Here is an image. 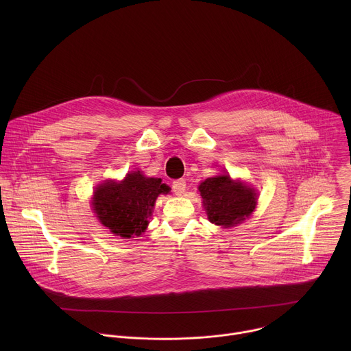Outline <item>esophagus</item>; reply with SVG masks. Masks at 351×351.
I'll return each mask as SVG.
<instances>
[{
	"label": "esophagus",
	"mask_w": 351,
	"mask_h": 351,
	"mask_svg": "<svg viewBox=\"0 0 351 351\" xmlns=\"http://www.w3.org/2000/svg\"><path fill=\"white\" fill-rule=\"evenodd\" d=\"M172 189L176 195H182L186 190V180L184 179H176L172 182Z\"/></svg>",
	"instance_id": "34e87169"
}]
</instances>
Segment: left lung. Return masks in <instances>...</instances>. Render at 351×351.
Here are the masks:
<instances>
[{
    "mask_svg": "<svg viewBox=\"0 0 351 351\" xmlns=\"http://www.w3.org/2000/svg\"><path fill=\"white\" fill-rule=\"evenodd\" d=\"M210 222L229 228L252 215L257 204L254 189L233 182L229 175L206 179L198 186Z\"/></svg>",
    "mask_w": 351,
    "mask_h": 351,
    "instance_id": "obj_1",
    "label": "left lung"
}]
</instances>
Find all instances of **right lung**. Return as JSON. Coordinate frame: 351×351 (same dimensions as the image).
Listing matches in <instances>:
<instances>
[{
  "mask_svg": "<svg viewBox=\"0 0 351 351\" xmlns=\"http://www.w3.org/2000/svg\"><path fill=\"white\" fill-rule=\"evenodd\" d=\"M169 187L158 178H145L140 171L130 172L121 182H106L93 197L94 214L115 236L130 239L140 236L152 215L158 194Z\"/></svg>",
  "mask_w": 351,
  "mask_h": 351,
  "instance_id": "right-lung-1",
  "label": "right lung"
}]
</instances>
